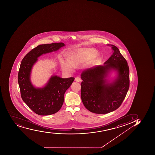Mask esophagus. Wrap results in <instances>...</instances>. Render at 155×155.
Listing matches in <instances>:
<instances>
[{"mask_svg": "<svg viewBox=\"0 0 155 155\" xmlns=\"http://www.w3.org/2000/svg\"><path fill=\"white\" fill-rule=\"evenodd\" d=\"M75 80L76 82H81L82 80L80 77L77 76L75 77Z\"/></svg>", "mask_w": 155, "mask_h": 155, "instance_id": "obj_1", "label": "esophagus"}]
</instances>
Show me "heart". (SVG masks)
<instances>
[{
    "label": "heart",
    "instance_id": "b5f03b06",
    "mask_svg": "<svg viewBox=\"0 0 155 155\" xmlns=\"http://www.w3.org/2000/svg\"><path fill=\"white\" fill-rule=\"evenodd\" d=\"M96 52L92 50L82 49L79 51L78 52H77L71 57L70 63L74 67H77L82 64L86 63V61L94 58L96 55ZM91 62L94 63V61L92 60ZM65 67L69 70H72V68L69 64H66Z\"/></svg>",
    "mask_w": 155,
    "mask_h": 155
}]
</instances>
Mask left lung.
Returning a JSON list of instances; mask_svg holds the SVG:
<instances>
[{
    "mask_svg": "<svg viewBox=\"0 0 155 155\" xmlns=\"http://www.w3.org/2000/svg\"><path fill=\"white\" fill-rule=\"evenodd\" d=\"M113 54L104 62V66L91 68L83 71L81 97L85 107L90 112L105 114L118 109L125 98L129 88V68L126 60L114 45ZM112 69L118 71V78L113 83H106L104 79Z\"/></svg>",
    "mask_w": 155,
    "mask_h": 155,
    "instance_id": "8db88e82",
    "label": "left lung"
}]
</instances>
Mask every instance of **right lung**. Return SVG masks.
<instances>
[{
  "mask_svg": "<svg viewBox=\"0 0 155 155\" xmlns=\"http://www.w3.org/2000/svg\"><path fill=\"white\" fill-rule=\"evenodd\" d=\"M64 46L63 42L39 45L30 51L21 61L18 73V83L23 101L39 115L54 114L61 108L64 94L75 78H61L53 76L45 87L36 88L31 84L30 75L33 65L40 55Z\"/></svg>",
  "mask_w": 155,
  "mask_h": 155,
  "instance_id": "obj_1",
  "label": "right lung"
}]
</instances>
